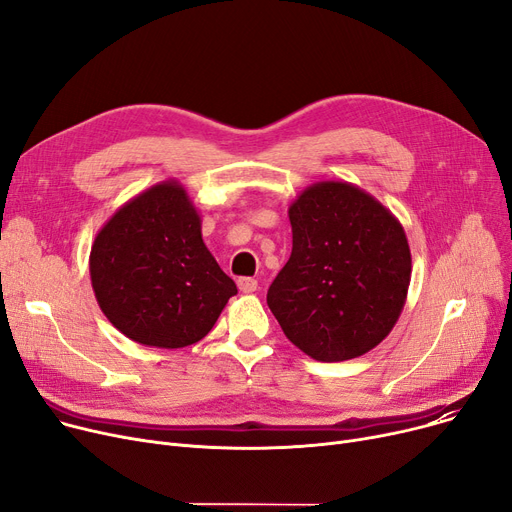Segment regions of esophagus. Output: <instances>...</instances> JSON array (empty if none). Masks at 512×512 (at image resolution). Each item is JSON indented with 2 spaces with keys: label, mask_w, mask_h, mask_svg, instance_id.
<instances>
[{
  "label": "esophagus",
  "mask_w": 512,
  "mask_h": 512,
  "mask_svg": "<svg viewBox=\"0 0 512 512\" xmlns=\"http://www.w3.org/2000/svg\"><path fill=\"white\" fill-rule=\"evenodd\" d=\"M238 288H240V292L251 294L257 290V280L255 278H238Z\"/></svg>",
  "instance_id": "1"
}]
</instances>
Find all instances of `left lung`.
<instances>
[{
    "label": "left lung",
    "mask_w": 512,
    "mask_h": 512,
    "mask_svg": "<svg viewBox=\"0 0 512 512\" xmlns=\"http://www.w3.org/2000/svg\"><path fill=\"white\" fill-rule=\"evenodd\" d=\"M292 253L267 290L286 338L315 361L369 353L394 328L411 284L405 228L342 180L307 186L288 207Z\"/></svg>",
    "instance_id": "8db88e82"
}]
</instances>
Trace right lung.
Instances as JSON below:
<instances>
[{
  "mask_svg": "<svg viewBox=\"0 0 512 512\" xmlns=\"http://www.w3.org/2000/svg\"><path fill=\"white\" fill-rule=\"evenodd\" d=\"M89 272L110 324L155 348L205 338L238 292L205 247L201 215L174 178L132 197L103 224Z\"/></svg>",
  "mask_w": 512,
  "mask_h": 512,
  "instance_id": "obj_1",
  "label": "right lung"
}]
</instances>
